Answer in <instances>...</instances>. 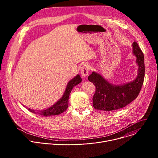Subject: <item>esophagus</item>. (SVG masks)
I'll use <instances>...</instances> for the list:
<instances>
[{
	"mask_svg": "<svg viewBox=\"0 0 158 158\" xmlns=\"http://www.w3.org/2000/svg\"><path fill=\"white\" fill-rule=\"evenodd\" d=\"M89 73V66L88 65H84L81 69V74L82 77H86Z\"/></svg>",
	"mask_w": 158,
	"mask_h": 158,
	"instance_id": "esophagus-1",
	"label": "esophagus"
}]
</instances>
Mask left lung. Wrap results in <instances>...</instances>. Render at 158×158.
<instances>
[{
	"mask_svg": "<svg viewBox=\"0 0 158 158\" xmlns=\"http://www.w3.org/2000/svg\"><path fill=\"white\" fill-rule=\"evenodd\" d=\"M132 54L136 57L138 75L132 81L124 84L109 82L101 74L93 72L88 80L96 86L93 98V107L98 110L111 111L123 108L136 99L143 84L145 67L144 54L136 42L132 44Z\"/></svg>",
	"mask_w": 158,
	"mask_h": 158,
	"instance_id": "obj_1",
	"label": "left lung"
}]
</instances>
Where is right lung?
<instances>
[{
	"mask_svg": "<svg viewBox=\"0 0 158 158\" xmlns=\"http://www.w3.org/2000/svg\"><path fill=\"white\" fill-rule=\"evenodd\" d=\"M81 81L82 79L79 74H77V76H76L73 79L70 80L67 84L66 89L62 96L60 98V99H59V101H57L54 104H53L51 107L46 109L37 110L32 109L29 107H27V109L34 114H40L46 117L59 115L62 113V112L65 111L67 107H68V100L72 89L74 86L81 83Z\"/></svg>",
	"mask_w": 158,
	"mask_h": 158,
	"instance_id": "right-lung-1",
	"label": "right lung"
}]
</instances>
